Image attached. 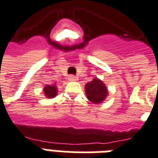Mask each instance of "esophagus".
Listing matches in <instances>:
<instances>
[{
    "label": "esophagus",
    "instance_id": "esophagus-1",
    "mask_svg": "<svg viewBox=\"0 0 158 158\" xmlns=\"http://www.w3.org/2000/svg\"><path fill=\"white\" fill-rule=\"evenodd\" d=\"M69 79L70 80V81H76V80H77V77H75L74 75L71 74V75L69 76Z\"/></svg>",
    "mask_w": 158,
    "mask_h": 158
}]
</instances>
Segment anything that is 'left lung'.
Masks as SVG:
<instances>
[{
	"instance_id": "1",
	"label": "left lung",
	"mask_w": 158,
	"mask_h": 158,
	"mask_svg": "<svg viewBox=\"0 0 158 158\" xmlns=\"http://www.w3.org/2000/svg\"><path fill=\"white\" fill-rule=\"evenodd\" d=\"M85 94L91 102L97 104L103 102L107 96L106 86L98 79H94L85 85Z\"/></svg>"
}]
</instances>
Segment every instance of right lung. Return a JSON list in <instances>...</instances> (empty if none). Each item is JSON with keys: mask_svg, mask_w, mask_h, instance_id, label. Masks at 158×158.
I'll use <instances>...</instances> for the list:
<instances>
[{"mask_svg": "<svg viewBox=\"0 0 158 158\" xmlns=\"http://www.w3.org/2000/svg\"><path fill=\"white\" fill-rule=\"evenodd\" d=\"M44 92H45V96H47L49 98H52L57 94L56 86H55L54 85H46L44 88Z\"/></svg>", "mask_w": 158, "mask_h": 158, "instance_id": "right-lung-1", "label": "right lung"}]
</instances>
